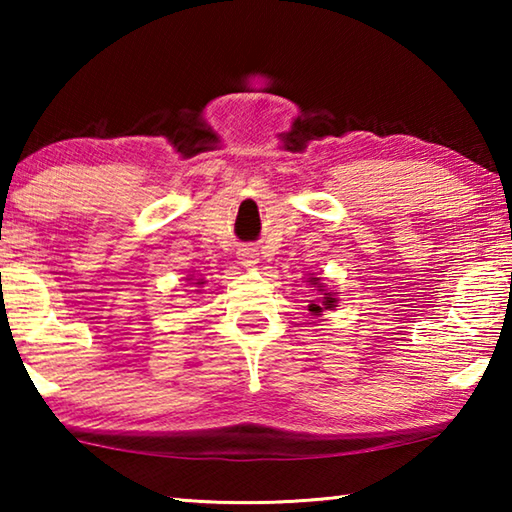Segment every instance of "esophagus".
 <instances>
[{
	"label": "esophagus",
	"mask_w": 512,
	"mask_h": 512,
	"mask_svg": "<svg viewBox=\"0 0 512 512\" xmlns=\"http://www.w3.org/2000/svg\"><path fill=\"white\" fill-rule=\"evenodd\" d=\"M239 259H241V264H246V266L255 264L257 262V250L255 248H241L239 250Z\"/></svg>",
	"instance_id": "34e87169"
}]
</instances>
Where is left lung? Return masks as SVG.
Segmentation results:
<instances>
[{
	"instance_id": "1",
	"label": "left lung",
	"mask_w": 512,
	"mask_h": 512,
	"mask_svg": "<svg viewBox=\"0 0 512 512\" xmlns=\"http://www.w3.org/2000/svg\"><path fill=\"white\" fill-rule=\"evenodd\" d=\"M311 282H314V284H316V282H318V277H311ZM334 302H336V300H334L332 296H329V293H325V302H323V305H325V309H329V307H334ZM320 309H323V307H320V305H311V307H309V311H314V314H318V311H320Z\"/></svg>"
}]
</instances>
